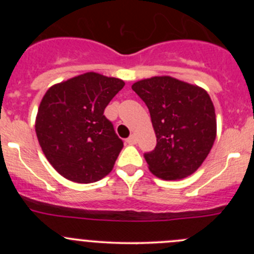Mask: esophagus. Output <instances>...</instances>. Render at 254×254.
Masks as SVG:
<instances>
[{
    "instance_id": "obj_1",
    "label": "esophagus",
    "mask_w": 254,
    "mask_h": 254,
    "mask_svg": "<svg viewBox=\"0 0 254 254\" xmlns=\"http://www.w3.org/2000/svg\"><path fill=\"white\" fill-rule=\"evenodd\" d=\"M136 141H137V139H136V136H135L134 134H131L127 139V142L129 143V145H135V143H136Z\"/></svg>"
}]
</instances>
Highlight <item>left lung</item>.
Instances as JSON below:
<instances>
[{
  "label": "left lung",
  "instance_id": "1",
  "mask_svg": "<svg viewBox=\"0 0 254 254\" xmlns=\"http://www.w3.org/2000/svg\"><path fill=\"white\" fill-rule=\"evenodd\" d=\"M145 102L157 137L143 155L152 175L165 181L186 178L209 155L216 137V115L205 89L171 76H155L131 86Z\"/></svg>",
  "mask_w": 254,
  "mask_h": 254
}]
</instances>
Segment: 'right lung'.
<instances>
[{
	"label": "right lung",
	"mask_w": 254,
	"mask_h": 254,
	"mask_svg": "<svg viewBox=\"0 0 254 254\" xmlns=\"http://www.w3.org/2000/svg\"><path fill=\"white\" fill-rule=\"evenodd\" d=\"M124 81L87 72L48 89L35 119L38 141L50 165L68 181L93 183L111 173L122 139L103 114Z\"/></svg>",
	"instance_id": "obj_1"
}]
</instances>
